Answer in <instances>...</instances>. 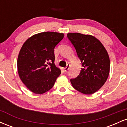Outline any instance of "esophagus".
Segmentation results:
<instances>
[{
  "label": "esophagus",
  "instance_id": "34e87169",
  "mask_svg": "<svg viewBox=\"0 0 127 127\" xmlns=\"http://www.w3.org/2000/svg\"><path fill=\"white\" fill-rule=\"evenodd\" d=\"M69 66H70L69 64H67V66L65 67L64 68V71L65 72H67V70H68V68H69Z\"/></svg>",
  "mask_w": 127,
  "mask_h": 127
}]
</instances>
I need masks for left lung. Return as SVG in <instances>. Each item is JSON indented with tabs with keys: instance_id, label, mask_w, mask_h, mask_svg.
Returning a JSON list of instances; mask_svg holds the SVG:
<instances>
[{
	"instance_id": "left-lung-1",
	"label": "left lung",
	"mask_w": 127,
	"mask_h": 127,
	"mask_svg": "<svg viewBox=\"0 0 127 127\" xmlns=\"http://www.w3.org/2000/svg\"><path fill=\"white\" fill-rule=\"evenodd\" d=\"M82 63L78 76L71 79L77 91L84 94L97 91L107 81L110 72V59L101 42L94 36L79 33H68Z\"/></svg>"
}]
</instances>
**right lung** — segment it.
Masks as SVG:
<instances>
[{
    "mask_svg": "<svg viewBox=\"0 0 127 127\" xmlns=\"http://www.w3.org/2000/svg\"><path fill=\"white\" fill-rule=\"evenodd\" d=\"M63 33L46 32L29 37L22 46L17 60L20 79L30 91L43 94L52 88L61 73L54 64V48Z\"/></svg>",
    "mask_w": 127,
    "mask_h": 127,
    "instance_id": "add662e5",
    "label": "right lung"
}]
</instances>
